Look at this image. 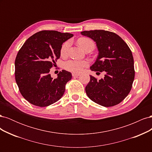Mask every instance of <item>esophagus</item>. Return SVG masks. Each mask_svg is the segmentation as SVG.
Wrapping results in <instances>:
<instances>
[{"instance_id":"1","label":"esophagus","mask_w":152,"mask_h":152,"mask_svg":"<svg viewBox=\"0 0 152 152\" xmlns=\"http://www.w3.org/2000/svg\"><path fill=\"white\" fill-rule=\"evenodd\" d=\"M80 75V74L79 73H72V76L73 77H79Z\"/></svg>"}]
</instances>
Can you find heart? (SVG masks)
<instances>
[{"instance_id":"obj_1","label":"heart","mask_w":152,"mask_h":152,"mask_svg":"<svg viewBox=\"0 0 152 152\" xmlns=\"http://www.w3.org/2000/svg\"><path fill=\"white\" fill-rule=\"evenodd\" d=\"M80 46L85 49V48L90 44L93 43V41L88 38H81L78 40ZM69 48H70V42H66L64 43L61 48V54L65 56L68 51ZM89 65V62L84 60H77V59H69L66 61L63 64L64 68L65 70L72 72H80L83 69Z\"/></svg>"}]
</instances>
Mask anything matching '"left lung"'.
<instances>
[{
  "instance_id": "obj_1",
  "label": "left lung",
  "mask_w": 152,
  "mask_h": 152,
  "mask_svg": "<svg viewBox=\"0 0 152 152\" xmlns=\"http://www.w3.org/2000/svg\"><path fill=\"white\" fill-rule=\"evenodd\" d=\"M81 34L96 42L99 50L90 69L106 73L99 80L90 75L86 87L87 96L105 107L119 104L130 93L134 79V59L130 48L121 37L112 31L95 30L83 31Z\"/></svg>"
}]
</instances>
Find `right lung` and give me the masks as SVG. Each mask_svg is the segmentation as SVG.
<instances>
[{
	"instance_id": "1",
	"label": "right lung",
	"mask_w": 152,
	"mask_h": 152,
	"mask_svg": "<svg viewBox=\"0 0 152 152\" xmlns=\"http://www.w3.org/2000/svg\"><path fill=\"white\" fill-rule=\"evenodd\" d=\"M73 34L55 30L37 32L26 40L15 59V80L20 93L35 106L45 107L60 99L72 73L63 70L53 79L50 69L60 57L62 44Z\"/></svg>"
}]
</instances>
